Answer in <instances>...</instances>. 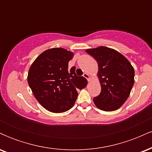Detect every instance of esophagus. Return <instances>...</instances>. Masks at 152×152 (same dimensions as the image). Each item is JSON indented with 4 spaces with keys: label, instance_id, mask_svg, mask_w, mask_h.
I'll use <instances>...</instances> for the list:
<instances>
[{
    "label": "esophagus",
    "instance_id": "34e87169",
    "mask_svg": "<svg viewBox=\"0 0 152 152\" xmlns=\"http://www.w3.org/2000/svg\"><path fill=\"white\" fill-rule=\"evenodd\" d=\"M83 76L84 78H86L87 80H88V81H89V80H90V76H89V75H88V74H86V73H84V74H83Z\"/></svg>",
    "mask_w": 152,
    "mask_h": 152
}]
</instances>
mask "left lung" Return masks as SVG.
I'll use <instances>...</instances> for the list:
<instances>
[{
	"instance_id": "1",
	"label": "left lung",
	"mask_w": 152,
	"mask_h": 152,
	"mask_svg": "<svg viewBox=\"0 0 152 152\" xmlns=\"http://www.w3.org/2000/svg\"><path fill=\"white\" fill-rule=\"evenodd\" d=\"M98 62V76L102 91L94 97L95 105L101 110L112 111L124 104L134 83V70L132 64L119 52L100 46L87 49Z\"/></svg>"
}]
</instances>
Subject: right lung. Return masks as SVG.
<instances>
[{
  "label": "right lung",
  "instance_id": "right-lung-1",
  "mask_svg": "<svg viewBox=\"0 0 152 152\" xmlns=\"http://www.w3.org/2000/svg\"><path fill=\"white\" fill-rule=\"evenodd\" d=\"M72 52L61 48L45 50L29 69L28 83L41 106L53 113H62L74 106L78 89L87 85V80L76 74V67L69 69Z\"/></svg>",
  "mask_w": 152,
  "mask_h": 152
}]
</instances>
